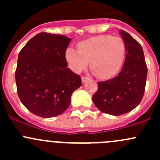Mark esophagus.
<instances>
[{
  "mask_svg": "<svg viewBox=\"0 0 160 160\" xmlns=\"http://www.w3.org/2000/svg\"><path fill=\"white\" fill-rule=\"evenodd\" d=\"M81 79H82V83H85V82L88 81V80H90L89 77H82Z\"/></svg>",
  "mask_w": 160,
  "mask_h": 160,
  "instance_id": "1",
  "label": "esophagus"
}]
</instances>
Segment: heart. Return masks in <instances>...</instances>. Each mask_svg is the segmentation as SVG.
<instances>
[{"label":"heart","instance_id":"1","mask_svg":"<svg viewBox=\"0 0 160 160\" xmlns=\"http://www.w3.org/2000/svg\"><path fill=\"white\" fill-rule=\"evenodd\" d=\"M126 46L120 37L99 35L80 42L77 50L69 47L65 57L70 70L81 72L90 61V67L100 79H108L119 72L124 63Z\"/></svg>","mask_w":160,"mask_h":160}]
</instances>
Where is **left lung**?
I'll list each match as a JSON object with an SVG mask.
<instances>
[{
	"mask_svg": "<svg viewBox=\"0 0 160 160\" xmlns=\"http://www.w3.org/2000/svg\"><path fill=\"white\" fill-rule=\"evenodd\" d=\"M126 46V57L118 75L98 82L93 102L103 113L122 115L141 102L146 88L147 66L141 45L128 32L120 31Z\"/></svg>",
	"mask_w": 160,
	"mask_h": 160,
	"instance_id": "8db88e82",
	"label": "left lung"
}]
</instances>
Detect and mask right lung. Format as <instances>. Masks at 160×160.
<instances>
[{
	"instance_id": "obj_1",
	"label": "right lung",
	"mask_w": 160,
	"mask_h": 160,
	"mask_svg": "<svg viewBox=\"0 0 160 160\" xmlns=\"http://www.w3.org/2000/svg\"><path fill=\"white\" fill-rule=\"evenodd\" d=\"M71 38L47 32L32 38L18 54L15 70L17 91L28 111L52 118L68 108L81 77L67 68L65 52Z\"/></svg>"
}]
</instances>
